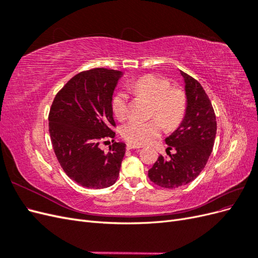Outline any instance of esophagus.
Masks as SVG:
<instances>
[{
    "label": "esophagus",
    "instance_id": "1",
    "mask_svg": "<svg viewBox=\"0 0 258 258\" xmlns=\"http://www.w3.org/2000/svg\"><path fill=\"white\" fill-rule=\"evenodd\" d=\"M141 146H137L134 144H127V150H135V148H140Z\"/></svg>",
    "mask_w": 258,
    "mask_h": 258
}]
</instances>
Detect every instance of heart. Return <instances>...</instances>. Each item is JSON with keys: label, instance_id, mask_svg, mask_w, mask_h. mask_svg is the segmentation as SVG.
Masks as SVG:
<instances>
[{"label": "heart", "instance_id": "1", "mask_svg": "<svg viewBox=\"0 0 258 258\" xmlns=\"http://www.w3.org/2000/svg\"><path fill=\"white\" fill-rule=\"evenodd\" d=\"M130 89L153 102V114L157 115L168 128L177 126L183 119L186 111L185 93L178 88H171L169 80L165 77L153 74L142 76L131 85ZM127 101L124 92H118L113 98L112 110L116 118L126 116ZM161 122L157 118L147 121L130 119L121 127V136L138 146L150 144L161 135L163 126Z\"/></svg>", "mask_w": 258, "mask_h": 258}]
</instances>
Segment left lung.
Here are the masks:
<instances>
[{
  "label": "left lung",
  "instance_id": "1",
  "mask_svg": "<svg viewBox=\"0 0 258 258\" xmlns=\"http://www.w3.org/2000/svg\"><path fill=\"white\" fill-rule=\"evenodd\" d=\"M186 97V111L178 127L165 139L167 151L174 148L170 159L159 156L148 170V177L163 188H177L190 183L205 169L213 150L216 117L211 101L198 81L179 71Z\"/></svg>",
  "mask_w": 258,
  "mask_h": 258
}]
</instances>
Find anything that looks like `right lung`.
Returning a JSON list of instances; mask_svg holds the SVG:
<instances>
[{
    "mask_svg": "<svg viewBox=\"0 0 258 258\" xmlns=\"http://www.w3.org/2000/svg\"><path fill=\"white\" fill-rule=\"evenodd\" d=\"M123 73L97 68L79 73L54 97L49 135L54 154L67 175L83 187H110L119 175L126 144L115 142L104 153L99 144L114 138L113 93Z\"/></svg>",
    "mask_w": 258,
    "mask_h": 258,
    "instance_id": "1",
    "label": "right lung"
}]
</instances>
